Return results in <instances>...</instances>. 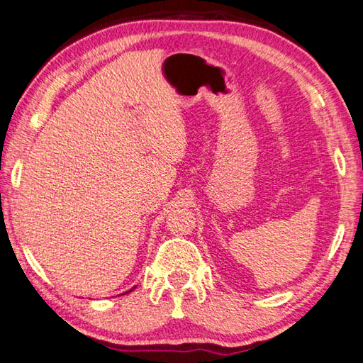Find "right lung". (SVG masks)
Instances as JSON below:
<instances>
[{
	"label": "right lung",
	"mask_w": 363,
	"mask_h": 363,
	"mask_svg": "<svg viewBox=\"0 0 363 363\" xmlns=\"http://www.w3.org/2000/svg\"><path fill=\"white\" fill-rule=\"evenodd\" d=\"M130 291H132V289H130Z\"/></svg>",
	"instance_id": "right-lung-1"
}]
</instances>
